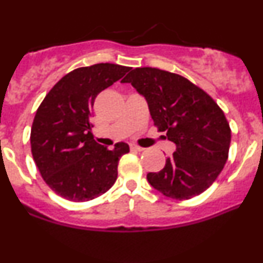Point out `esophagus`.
<instances>
[{"label":"esophagus","instance_id":"34e87169","mask_svg":"<svg viewBox=\"0 0 263 263\" xmlns=\"http://www.w3.org/2000/svg\"><path fill=\"white\" fill-rule=\"evenodd\" d=\"M131 149L136 151V152H142V151H143L144 148H142V147H140V146H136V144H132Z\"/></svg>","mask_w":263,"mask_h":263}]
</instances>
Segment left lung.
<instances>
[{"mask_svg":"<svg viewBox=\"0 0 263 263\" xmlns=\"http://www.w3.org/2000/svg\"><path fill=\"white\" fill-rule=\"evenodd\" d=\"M121 83L146 98L155 126L177 146L162 171L147 174L148 183L177 200L205 192L229 157L231 129L224 111L186 78L161 69L136 68Z\"/></svg>","mask_w":263,"mask_h":263,"instance_id":"obj_1","label":"left lung"}]
</instances>
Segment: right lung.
Masks as SVG:
<instances>
[{
	"mask_svg": "<svg viewBox=\"0 0 263 263\" xmlns=\"http://www.w3.org/2000/svg\"><path fill=\"white\" fill-rule=\"evenodd\" d=\"M128 70L111 63L74 69L39 105L31 129L32 156L44 182L66 200H92L116 182L119 161L129 147L119 142L111 151L99 144L90 116L96 96Z\"/></svg>",
	"mask_w": 263,
	"mask_h": 263,
	"instance_id": "obj_1",
	"label": "right lung"
}]
</instances>
